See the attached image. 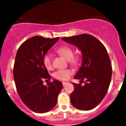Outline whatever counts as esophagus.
Listing matches in <instances>:
<instances>
[{
    "mask_svg": "<svg viewBox=\"0 0 126 126\" xmlns=\"http://www.w3.org/2000/svg\"><path fill=\"white\" fill-rule=\"evenodd\" d=\"M62 84H63V86H64V87H65L66 85H67V84H68V83L67 82H62Z\"/></svg>",
    "mask_w": 126,
    "mask_h": 126,
    "instance_id": "obj_1",
    "label": "esophagus"
}]
</instances>
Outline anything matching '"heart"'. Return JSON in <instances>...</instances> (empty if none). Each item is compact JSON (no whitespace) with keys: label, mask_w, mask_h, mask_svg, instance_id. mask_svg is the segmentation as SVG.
Returning a JSON list of instances; mask_svg holds the SVG:
<instances>
[{"label":"heart","mask_w":126,"mask_h":126,"mask_svg":"<svg viewBox=\"0 0 126 126\" xmlns=\"http://www.w3.org/2000/svg\"><path fill=\"white\" fill-rule=\"evenodd\" d=\"M57 52L59 54L63 55L68 61L72 63H76L77 58H74V52L72 48L68 46H64L59 47L57 50ZM43 63L47 69L50 70L52 68V55L49 53H47L44 55L42 59ZM73 71L71 69H59L54 73V77L58 80H66L70 78Z\"/></svg>","instance_id":"obj_1"}]
</instances>
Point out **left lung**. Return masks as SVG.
I'll use <instances>...</instances> for the list:
<instances>
[{"instance_id": "8db88e82", "label": "left lung", "mask_w": 126, "mask_h": 126, "mask_svg": "<svg viewBox=\"0 0 126 126\" xmlns=\"http://www.w3.org/2000/svg\"><path fill=\"white\" fill-rule=\"evenodd\" d=\"M62 39L76 46L82 54V65L74 77L80 83H72L71 103L79 110H92L105 97L111 80L112 68L107 51L98 39L88 34ZM83 82L84 86L81 85Z\"/></svg>"}]
</instances>
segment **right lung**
<instances>
[{
    "mask_svg": "<svg viewBox=\"0 0 126 126\" xmlns=\"http://www.w3.org/2000/svg\"><path fill=\"white\" fill-rule=\"evenodd\" d=\"M58 39L34 36L23 43L17 51L13 68L16 90L25 105L35 113L52 110L63 88L61 82L56 79L43 84V80H50L51 77L43 57Z\"/></svg>",
    "mask_w": 126,
    "mask_h": 126,
    "instance_id": "right-lung-1",
    "label": "right lung"
}]
</instances>
